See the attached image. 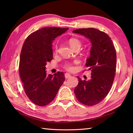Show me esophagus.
<instances>
[{"label":"esophagus","mask_w":133,"mask_h":133,"mask_svg":"<svg viewBox=\"0 0 133 133\" xmlns=\"http://www.w3.org/2000/svg\"><path fill=\"white\" fill-rule=\"evenodd\" d=\"M64 76H65V78H69L71 77V76L70 75L69 73H66Z\"/></svg>","instance_id":"esophagus-1"}]
</instances>
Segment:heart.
<instances>
[{
	"label": "heart",
	"mask_w": 133,
	"mask_h": 133,
	"mask_svg": "<svg viewBox=\"0 0 133 133\" xmlns=\"http://www.w3.org/2000/svg\"><path fill=\"white\" fill-rule=\"evenodd\" d=\"M69 44L70 46L73 49H75L76 48H79L81 46V42L78 39H75V38H72L69 40ZM55 51L57 52V47H56ZM78 63V62L77 60H75L73 62H67L64 63L63 65V68L66 70L67 71H73L75 70L76 67L75 66V64H77Z\"/></svg>",
	"instance_id": "heart-1"
}]
</instances>
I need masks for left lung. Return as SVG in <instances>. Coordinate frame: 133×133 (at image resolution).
Wrapping results in <instances>:
<instances>
[{
	"instance_id": "obj_1",
	"label": "left lung",
	"mask_w": 133,
	"mask_h": 133,
	"mask_svg": "<svg viewBox=\"0 0 133 133\" xmlns=\"http://www.w3.org/2000/svg\"><path fill=\"white\" fill-rule=\"evenodd\" d=\"M73 33L84 36L92 44L85 66L91 71V80L79 77L75 94L78 102L93 106L102 102L111 89L116 70V51L106 33L94 28L78 29Z\"/></svg>"
}]
</instances>
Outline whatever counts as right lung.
Returning <instances> with one entry per match:
<instances>
[{"instance_id":"obj_1","label":"right lung","mask_w":133,"mask_h":133,"mask_svg":"<svg viewBox=\"0 0 133 133\" xmlns=\"http://www.w3.org/2000/svg\"><path fill=\"white\" fill-rule=\"evenodd\" d=\"M69 28L46 27L29 36L21 50L19 75L25 93L31 102L39 106L54 100L65 80L64 75L57 72L46 73V65L53 59L52 42Z\"/></svg>"}]
</instances>
